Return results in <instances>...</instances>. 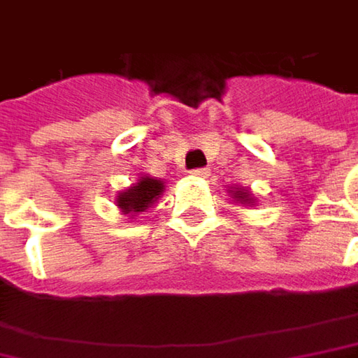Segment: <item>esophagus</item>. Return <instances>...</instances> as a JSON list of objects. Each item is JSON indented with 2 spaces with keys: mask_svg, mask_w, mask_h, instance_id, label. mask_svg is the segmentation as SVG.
<instances>
[{
  "mask_svg": "<svg viewBox=\"0 0 358 358\" xmlns=\"http://www.w3.org/2000/svg\"><path fill=\"white\" fill-rule=\"evenodd\" d=\"M190 174H192L194 178H206V176H208V170H206V168H199V170H192Z\"/></svg>",
  "mask_w": 358,
  "mask_h": 358,
  "instance_id": "obj_1",
  "label": "esophagus"
}]
</instances>
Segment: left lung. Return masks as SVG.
<instances>
[{"mask_svg":"<svg viewBox=\"0 0 358 358\" xmlns=\"http://www.w3.org/2000/svg\"><path fill=\"white\" fill-rule=\"evenodd\" d=\"M227 192L231 194V199L235 200V202H239L241 206H255V202H257V199L253 196V192L249 188H243V186H231Z\"/></svg>","mask_w":358,"mask_h":358,"instance_id":"8db88e82","label":"left lung"}]
</instances>
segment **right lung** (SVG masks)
<instances>
[{
	"instance_id": "add662e5",
	"label": "right lung",
	"mask_w": 358,
	"mask_h": 358,
	"mask_svg": "<svg viewBox=\"0 0 358 358\" xmlns=\"http://www.w3.org/2000/svg\"><path fill=\"white\" fill-rule=\"evenodd\" d=\"M164 190H166V182L162 178H154L150 174H139L131 186L117 192V208L121 215L136 219L137 215L145 213L148 208H152L158 202Z\"/></svg>"
}]
</instances>
